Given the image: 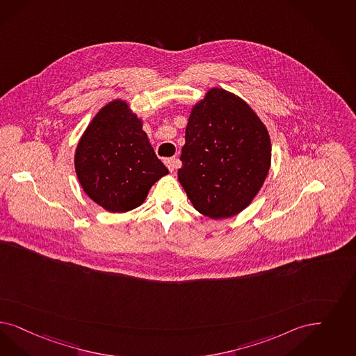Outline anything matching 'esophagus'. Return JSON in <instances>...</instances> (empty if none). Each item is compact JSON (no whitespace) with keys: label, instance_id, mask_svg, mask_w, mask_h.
Masks as SVG:
<instances>
[{"label":"esophagus","instance_id":"obj_1","mask_svg":"<svg viewBox=\"0 0 356 356\" xmlns=\"http://www.w3.org/2000/svg\"><path fill=\"white\" fill-rule=\"evenodd\" d=\"M164 163H165V165L168 167V170L170 171L173 172L179 165H180V160L176 159V158H170V159L164 160Z\"/></svg>","mask_w":356,"mask_h":356}]
</instances>
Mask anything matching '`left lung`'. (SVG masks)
Returning <instances> with one entry per match:
<instances>
[{
    "instance_id": "1",
    "label": "left lung",
    "mask_w": 356,
    "mask_h": 356,
    "mask_svg": "<svg viewBox=\"0 0 356 356\" xmlns=\"http://www.w3.org/2000/svg\"><path fill=\"white\" fill-rule=\"evenodd\" d=\"M180 160L177 177L197 211L229 218L251 204L268 175L270 134L242 98L211 88L191 111Z\"/></svg>"
}]
</instances>
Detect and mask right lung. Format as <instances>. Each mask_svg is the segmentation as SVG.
Returning <instances> with one entry per match:
<instances>
[{
  "mask_svg": "<svg viewBox=\"0 0 356 356\" xmlns=\"http://www.w3.org/2000/svg\"><path fill=\"white\" fill-rule=\"evenodd\" d=\"M126 101L114 99L88 124L74 152L79 183L90 200L111 213L143 204L151 186L168 175Z\"/></svg>",
  "mask_w": 356,
  "mask_h": 356,
  "instance_id": "add662e5",
  "label": "right lung"
}]
</instances>
